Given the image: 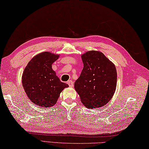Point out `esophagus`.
<instances>
[{"label":"esophagus","instance_id":"obj_1","mask_svg":"<svg viewBox=\"0 0 149 149\" xmlns=\"http://www.w3.org/2000/svg\"><path fill=\"white\" fill-rule=\"evenodd\" d=\"M67 84L69 85L70 87H73V86H74V82H73V81H71V80L68 81L67 82Z\"/></svg>","mask_w":149,"mask_h":149}]
</instances>
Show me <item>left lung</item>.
I'll use <instances>...</instances> for the list:
<instances>
[{
  "instance_id": "1",
  "label": "left lung",
  "mask_w": 149,
  "mask_h": 149,
  "mask_svg": "<svg viewBox=\"0 0 149 149\" xmlns=\"http://www.w3.org/2000/svg\"><path fill=\"white\" fill-rule=\"evenodd\" d=\"M81 58L84 67L75 82V89L87 108L102 107L111 99L116 90L115 66L99 51H88Z\"/></svg>"
}]
</instances>
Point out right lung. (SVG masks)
<instances>
[{
  "label": "right lung",
  "mask_w": 149,
  "mask_h": 149,
  "mask_svg": "<svg viewBox=\"0 0 149 149\" xmlns=\"http://www.w3.org/2000/svg\"><path fill=\"white\" fill-rule=\"evenodd\" d=\"M59 55L49 52L37 54L22 74V84L28 98L39 106L50 107L56 103L60 93L68 85L60 81L52 68Z\"/></svg>",
  "instance_id": "obj_1"
}]
</instances>
